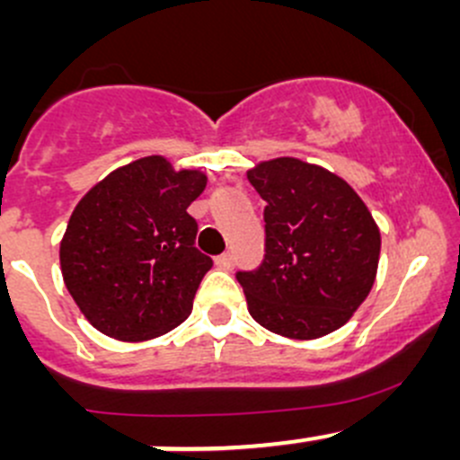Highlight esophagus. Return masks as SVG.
I'll list each match as a JSON object with an SVG mask.
<instances>
[{"instance_id": "obj_1", "label": "esophagus", "mask_w": 460, "mask_h": 460, "mask_svg": "<svg viewBox=\"0 0 460 460\" xmlns=\"http://www.w3.org/2000/svg\"><path fill=\"white\" fill-rule=\"evenodd\" d=\"M216 267L222 269V271H229V269L234 267V258H231V253H222V256H217Z\"/></svg>"}]
</instances>
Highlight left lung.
I'll return each mask as SVG.
<instances>
[{
  "mask_svg": "<svg viewBox=\"0 0 460 460\" xmlns=\"http://www.w3.org/2000/svg\"><path fill=\"white\" fill-rule=\"evenodd\" d=\"M264 207V260L235 278L252 318L294 341L336 332L372 291L380 231L342 178L298 157L247 171Z\"/></svg>",
  "mask_w": 460,
  "mask_h": 460,
  "instance_id": "1",
  "label": "left lung"
}]
</instances>
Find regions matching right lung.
Segmentation results:
<instances>
[{
	"label": "right lung",
	"instance_id": "1",
	"mask_svg": "<svg viewBox=\"0 0 460 460\" xmlns=\"http://www.w3.org/2000/svg\"><path fill=\"white\" fill-rule=\"evenodd\" d=\"M207 187L198 169L148 155L119 166L77 202L59 244L64 285L97 332L140 342L187 320L213 260L187 213Z\"/></svg>",
	"mask_w": 460,
	"mask_h": 460
}]
</instances>
